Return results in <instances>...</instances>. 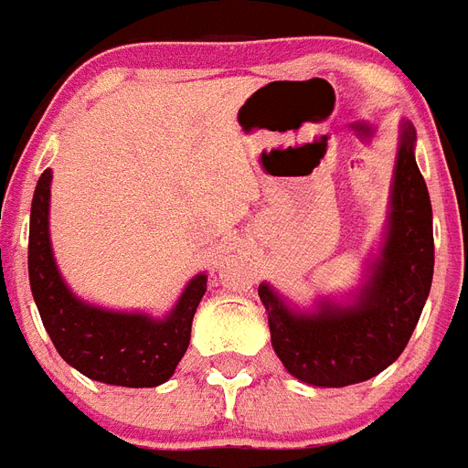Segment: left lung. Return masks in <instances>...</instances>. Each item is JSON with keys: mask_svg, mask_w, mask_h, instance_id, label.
<instances>
[{"mask_svg": "<svg viewBox=\"0 0 468 468\" xmlns=\"http://www.w3.org/2000/svg\"><path fill=\"white\" fill-rule=\"evenodd\" d=\"M416 133L404 123L395 166L392 211L380 259L355 304L324 302L316 314L292 312L269 285L271 345L294 378L345 388L378 376L410 343L433 281V211L414 159Z\"/></svg>", "mask_w": 468, "mask_h": 468, "instance_id": "obj_1", "label": "left lung"}]
</instances>
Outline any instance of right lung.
Segmentation results:
<instances>
[{"mask_svg": "<svg viewBox=\"0 0 468 468\" xmlns=\"http://www.w3.org/2000/svg\"><path fill=\"white\" fill-rule=\"evenodd\" d=\"M49 183L37 180L30 209L27 276L35 304L54 347L88 378L123 388H154L174 376L190 345L192 316L207 290V276L192 278L176 309L164 321L143 314L90 307L58 276L49 245Z\"/></svg>", "mask_w": 468, "mask_h": 468, "instance_id": "add662e5", "label": "right lung"}]
</instances>
